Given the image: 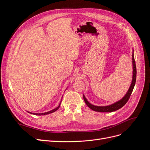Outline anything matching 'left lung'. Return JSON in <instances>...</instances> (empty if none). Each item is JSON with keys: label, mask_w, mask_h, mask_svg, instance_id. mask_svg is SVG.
<instances>
[{"label": "left lung", "mask_w": 150, "mask_h": 150, "mask_svg": "<svg viewBox=\"0 0 150 150\" xmlns=\"http://www.w3.org/2000/svg\"><path fill=\"white\" fill-rule=\"evenodd\" d=\"M132 60H133V61H132V63H133V79H132V82H131L130 87L128 91V92H127V93L125 94V96L121 99H120V101L113 103V104H111V105L106 106H97L93 105V104L89 103V101L85 98L84 95H83L84 100L86 104H87V106L90 109H91L92 110H93L94 111L109 112H112V111H115L119 110V109H120L124 105H125V104L129 100L131 94L133 92V90L134 89L135 83H136V79H137V67H136V63H135V60H134V57L133 50V54H132Z\"/></svg>", "instance_id": "8db88e82"}]
</instances>
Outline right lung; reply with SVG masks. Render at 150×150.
<instances>
[{"label":"right lung","mask_w":150,"mask_h":150,"mask_svg":"<svg viewBox=\"0 0 150 150\" xmlns=\"http://www.w3.org/2000/svg\"><path fill=\"white\" fill-rule=\"evenodd\" d=\"M61 104V103H60ZM60 104H59V106L58 107H57L56 108H55V109H54V110H51V111H48V112H44V113H33V112H30V114H33V115H49V114H50V113H52V112H55L56 111H57L58 109H59V106H60Z\"/></svg>","instance_id":"1"}]
</instances>
